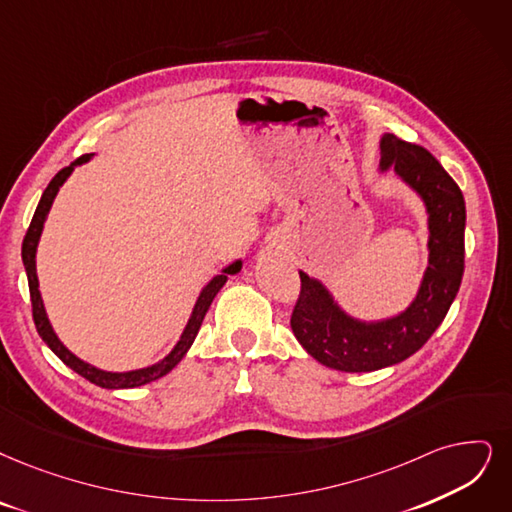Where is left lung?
<instances>
[{
  "instance_id": "obj_1",
  "label": "left lung",
  "mask_w": 512,
  "mask_h": 512,
  "mask_svg": "<svg viewBox=\"0 0 512 512\" xmlns=\"http://www.w3.org/2000/svg\"><path fill=\"white\" fill-rule=\"evenodd\" d=\"M380 168L420 193L428 210V269L410 309L382 323H361L338 309L317 279L300 273L292 332L306 353L340 372H374L412 357L435 334L464 275V197L456 180L424 147L386 134Z\"/></svg>"
}]
</instances>
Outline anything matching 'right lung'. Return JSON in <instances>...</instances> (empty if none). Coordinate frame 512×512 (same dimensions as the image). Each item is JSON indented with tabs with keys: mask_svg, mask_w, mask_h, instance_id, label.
I'll return each mask as SVG.
<instances>
[{
	"mask_svg": "<svg viewBox=\"0 0 512 512\" xmlns=\"http://www.w3.org/2000/svg\"><path fill=\"white\" fill-rule=\"evenodd\" d=\"M92 157L90 155H81L79 159H75L71 166L60 170L52 180L50 185L46 187L42 199H39L37 203V210L33 214V220L29 224L27 229V235L23 239V262H25V271H27V279H29V294H31V306H33V321H35V327H37V334L42 336V340L50 346L52 353L63 361L65 365H69L73 372H77L81 378L90 380L92 384L96 386H102V388H134V386H142L147 382H153L161 376H166L172 367L187 355V351L191 349V344L199 332L201 327V321L203 317H206L210 304L214 300V296L220 292V288L224 285V281H227L229 275H235L239 273L241 269V260L229 264L227 269H224L222 275H216L206 288H203L195 309H193V315L185 327V332H182L178 344L174 346V351L159 361L157 365H151V367H145V370H136V372H126V374H111V372H102V370H96V367L84 363L81 359H77L73 353H69L63 344H60V340L56 338V334L52 332V325L46 317V311H44V302H42V296H39V283H37V275H35V250H37V241H39V235H42V229H44V222H46V216L50 212V206L52 201L60 189V185L67 180V176L73 172L75 166H79V163H84Z\"/></svg>",
	"mask_w": 512,
	"mask_h": 512,
	"instance_id": "add662e5",
	"label": "right lung"
}]
</instances>
